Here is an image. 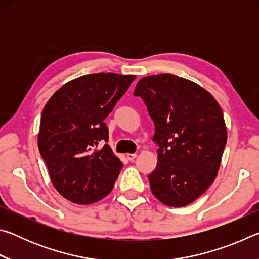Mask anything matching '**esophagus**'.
I'll use <instances>...</instances> for the list:
<instances>
[{
	"instance_id": "esophagus-1",
	"label": "esophagus",
	"mask_w": 259,
	"mask_h": 259,
	"mask_svg": "<svg viewBox=\"0 0 259 259\" xmlns=\"http://www.w3.org/2000/svg\"><path fill=\"white\" fill-rule=\"evenodd\" d=\"M136 156H137V154H126V159L129 161H134L136 159Z\"/></svg>"
}]
</instances>
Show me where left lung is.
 Instances as JSON below:
<instances>
[{
  "instance_id": "8db88e82",
  "label": "left lung",
  "mask_w": 259,
  "mask_h": 259,
  "mask_svg": "<svg viewBox=\"0 0 259 259\" xmlns=\"http://www.w3.org/2000/svg\"><path fill=\"white\" fill-rule=\"evenodd\" d=\"M134 95L145 102L155 125L153 195L168 207H185L218 174L227 140L222 107L204 88L172 74L143 77Z\"/></svg>"
}]
</instances>
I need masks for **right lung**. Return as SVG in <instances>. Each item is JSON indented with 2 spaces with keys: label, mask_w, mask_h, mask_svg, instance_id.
<instances>
[{
  "label": "right lung",
  "mask_w": 259,
  "mask_h": 259,
  "mask_svg": "<svg viewBox=\"0 0 259 259\" xmlns=\"http://www.w3.org/2000/svg\"><path fill=\"white\" fill-rule=\"evenodd\" d=\"M135 75L96 73L65 83L43 108L37 146L52 185L76 204H90L113 190L123 163L107 144L104 120Z\"/></svg>",
  "instance_id": "right-lung-1"
}]
</instances>
